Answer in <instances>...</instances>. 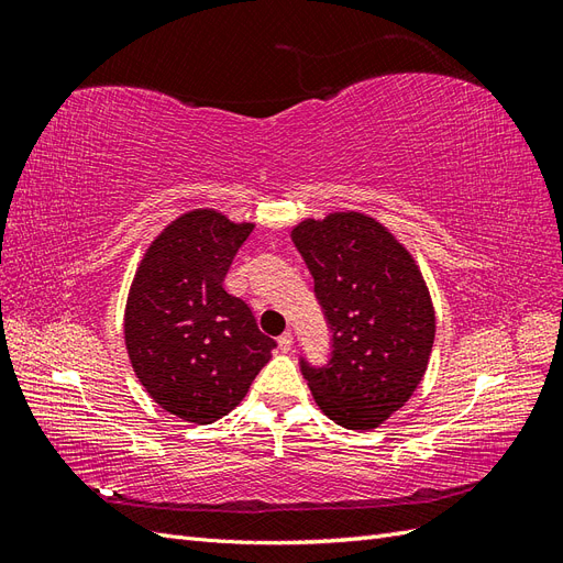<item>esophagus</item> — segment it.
Wrapping results in <instances>:
<instances>
[{
    "mask_svg": "<svg viewBox=\"0 0 563 563\" xmlns=\"http://www.w3.org/2000/svg\"><path fill=\"white\" fill-rule=\"evenodd\" d=\"M277 343H279V350H282V352H288V350L294 347V335L286 331V333H282V335L277 338Z\"/></svg>",
    "mask_w": 563,
    "mask_h": 563,
    "instance_id": "1",
    "label": "esophagus"
}]
</instances>
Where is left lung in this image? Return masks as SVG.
I'll use <instances>...</instances> for the list:
<instances>
[{
	"instance_id": "obj_1",
	"label": "left lung",
	"mask_w": 563,
	"mask_h": 563,
	"mask_svg": "<svg viewBox=\"0 0 563 563\" xmlns=\"http://www.w3.org/2000/svg\"><path fill=\"white\" fill-rule=\"evenodd\" d=\"M291 240L314 279L331 333L323 366L300 356L319 408L347 430H373L420 385L434 343V310L418 265L364 213L302 220Z\"/></svg>"
}]
</instances>
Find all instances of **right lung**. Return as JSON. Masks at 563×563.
<instances>
[{
    "instance_id": "1",
    "label": "right lung",
    "mask_w": 563,
    "mask_h": 563,
    "mask_svg": "<svg viewBox=\"0 0 563 563\" xmlns=\"http://www.w3.org/2000/svg\"><path fill=\"white\" fill-rule=\"evenodd\" d=\"M251 230L211 209L185 213L152 242L131 284V366L147 395L187 422L228 416L277 347L223 286Z\"/></svg>"
}]
</instances>
